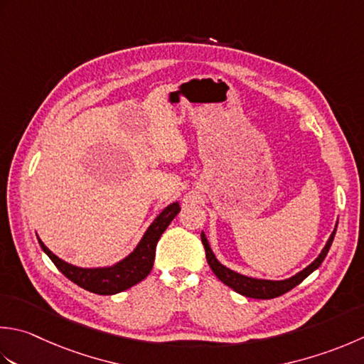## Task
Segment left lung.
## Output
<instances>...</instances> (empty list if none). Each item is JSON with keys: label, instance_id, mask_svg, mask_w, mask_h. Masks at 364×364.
<instances>
[{"label": "left lung", "instance_id": "1", "mask_svg": "<svg viewBox=\"0 0 364 364\" xmlns=\"http://www.w3.org/2000/svg\"><path fill=\"white\" fill-rule=\"evenodd\" d=\"M336 229H338V224H336ZM336 229H334V232L331 233L328 243H326V246L323 247V251L320 252L318 257L312 262L309 267H306L303 272H300L294 277H290V279H286V281H263V279H254V277H247V276L235 273V272H232V269L225 268L224 265H220V263L218 262V259L215 257V254H213L208 241H206L203 233H202V243L205 247L208 265L213 269V273L218 276L219 281H223L225 286H229L230 289H233L235 291H238V294L245 295V296L257 298V300H269V298H276V296L287 294L289 290L296 287L298 284L303 282L306 277L314 272V269H317L320 265H322V262L325 260L326 254H328L330 247H331L334 235H336Z\"/></svg>", "mask_w": 364, "mask_h": 364}]
</instances>
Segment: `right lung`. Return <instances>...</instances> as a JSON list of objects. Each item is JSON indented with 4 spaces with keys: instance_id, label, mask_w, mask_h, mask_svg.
Masks as SVG:
<instances>
[{
    "instance_id": "1",
    "label": "right lung",
    "mask_w": 364,
    "mask_h": 364,
    "mask_svg": "<svg viewBox=\"0 0 364 364\" xmlns=\"http://www.w3.org/2000/svg\"><path fill=\"white\" fill-rule=\"evenodd\" d=\"M180 213V205L178 202L168 205L161 215L154 219V223L149 225V229L144 235V238L135 247V251L127 255L124 260L109 268H78L69 263L63 262L61 259L50 251V249L39 240L41 247L48 255L50 260L55 263V267L82 289L92 291L97 295H113L118 291L129 289L135 284L149 274L154 263L156 245L161 238L164 230L167 229L168 224L172 223L173 218Z\"/></svg>"
}]
</instances>
